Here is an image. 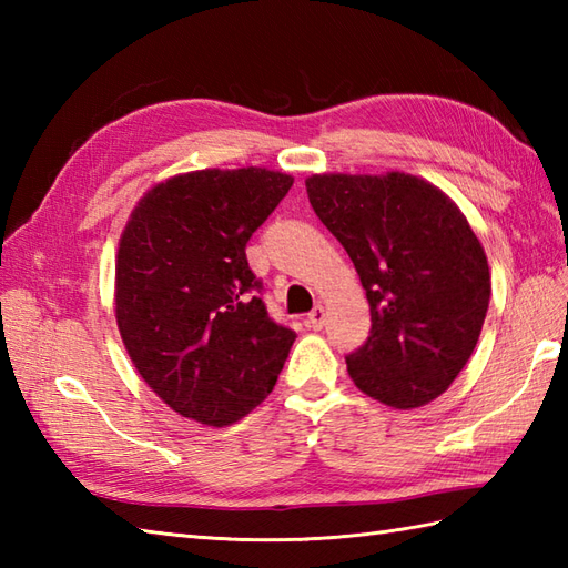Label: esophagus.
<instances>
[{
  "instance_id": "1",
  "label": "esophagus",
  "mask_w": 568,
  "mask_h": 568,
  "mask_svg": "<svg viewBox=\"0 0 568 568\" xmlns=\"http://www.w3.org/2000/svg\"><path fill=\"white\" fill-rule=\"evenodd\" d=\"M324 320H327V312H324L322 305H315V310H312L310 315H307L305 324H307L310 329H322L324 327Z\"/></svg>"
}]
</instances>
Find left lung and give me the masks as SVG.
<instances>
[{
	"label": "left lung",
	"instance_id": "8db88e82",
	"mask_svg": "<svg viewBox=\"0 0 568 568\" xmlns=\"http://www.w3.org/2000/svg\"><path fill=\"white\" fill-rule=\"evenodd\" d=\"M305 185L371 305V336L346 356L348 376L390 407L427 405L462 373L484 329V246L462 210L422 178L324 173Z\"/></svg>",
	"mask_w": 568,
	"mask_h": 568
}]
</instances>
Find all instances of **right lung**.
<instances>
[{"instance_id": "obj_1", "label": "right lung", "mask_w": 568, "mask_h": 568, "mask_svg": "<svg viewBox=\"0 0 568 568\" xmlns=\"http://www.w3.org/2000/svg\"><path fill=\"white\" fill-rule=\"evenodd\" d=\"M293 178L195 171L151 187L116 253V324L141 378L178 415L234 425L281 376L295 332L271 320L246 261Z\"/></svg>"}]
</instances>
